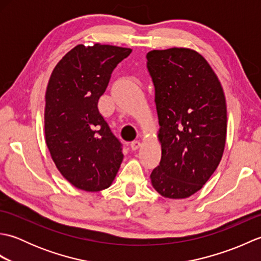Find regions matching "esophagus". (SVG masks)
I'll return each mask as SVG.
<instances>
[{
  "instance_id": "esophagus-1",
  "label": "esophagus",
  "mask_w": 261,
  "mask_h": 261,
  "mask_svg": "<svg viewBox=\"0 0 261 261\" xmlns=\"http://www.w3.org/2000/svg\"><path fill=\"white\" fill-rule=\"evenodd\" d=\"M140 146H141L140 140H135V141L131 142V149H132V150H138V149L140 148Z\"/></svg>"
}]
</instances>
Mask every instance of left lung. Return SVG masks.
<instances>
[{"label":"left lung","instance_id":"obj_1","mask_svg":"<svg viewBox=\"0 0 261 261\" xmlns=\"http://www.w3.org/2000/svg\"><path fill=\"white\" fill-rule=\"evenodd\" d=\"M154 86L162 160L151 184L167 198L198 192L218 168L226 139L223 88L202 55L188 48L147 54Z\"/></svg>","mask_w":261,"mask_h":261}]
</instances>
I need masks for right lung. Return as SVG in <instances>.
Here are the masks:
<instances>
[{"label": "right lung", "mask_w": 261, "mask_h": 261, "mask_svg": "<svg viewBox=\"0 0 261 261\" xmlns=\"http://www.w3.org/2000/svg\"><path fill=\"white\" fill-rule=\"evenodd\" d=\"M132 49L79 45L59 60L46 91L45 136L55 165L71 185L98 192L112 184L122 145L97 103L120 62Z\"/></svg>", "instance_id": "obj_1"}]
</instances>
